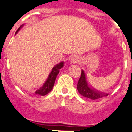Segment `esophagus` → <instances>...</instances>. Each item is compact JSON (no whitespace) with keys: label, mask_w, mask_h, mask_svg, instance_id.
I'll return each instance as SVG.
<instances>
[{"label":"esophagus","mask_w":132,"mask_h":132,"mask_svg":"<svg viewBox=\"0 0 132 132\" xmlns=\"http://www.w3.org/2000/svg\"><path fill=\"white\" fill-rule=\"evenodd\" d=\"M78 61H79L78 57L76 56H71L70 59H69V62H70L71 63H73V64L78 63Z\"/></svg>","instance_id":"34e87169"}]
</instances>
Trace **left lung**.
<instances>
[{
	"instance_id": "obj_1",
	"label": "left lung",
	"mask_w": 132,
	"mask_h": 132,
	"mask_svg": "<svg viewBox=\"0 0 132 132\" xmlns=\"http://www.w3.org/2000/svg\"><path fill=\"white\" fill-rule=\"evenodd\" d=\"M77 89L79 93L84 97L90 100H97L103 97H106L108 95L106 93L101 92L91 86L87 81L86 76L84 70L82 69V73L77 85Z\"/></svg>"
}]
</instances>
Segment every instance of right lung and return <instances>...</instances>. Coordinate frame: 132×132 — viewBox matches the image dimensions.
<instances>
[{
  "instance_id": "add662e5",
  "label": "right lung",
  "mask_w": 132,
  "mask_h": 132,
  "mask_svg": "<svg viewBox=\"0 0 132 132\" xmlns=\"http://www.w3.org/2000/svg\"><path fill=\"white\" fill-rule=\"evenodd\" d=\"M24 26V25H22V26H20V28L18 29L16 33L18 32L19 30H20V28H22V27ZM64 66V62L62 61L61 63H59L57 65H56L54 67L52 68V71L50 73L49 76L46 79V82L44 83V84L42 85L41 87L35 89L34 91V93L36 95H39L44 96L47 95L48 93H50L52 90V88H53L54 84L55 82L56 78V76L59 74V73L60 69L62 68V67Z\"/></svg>"
}]
</instances>
